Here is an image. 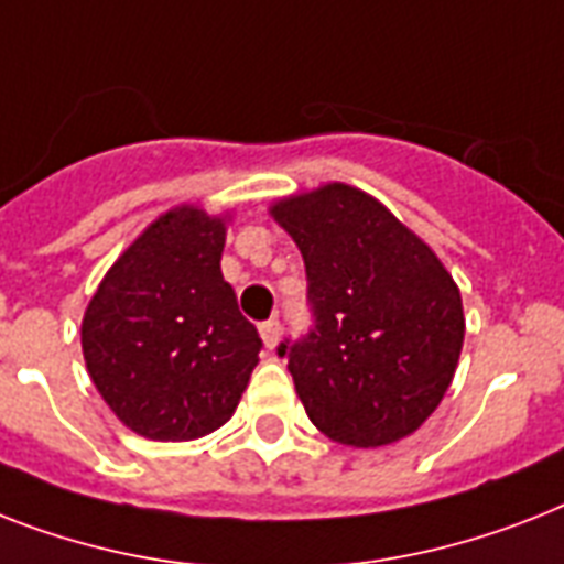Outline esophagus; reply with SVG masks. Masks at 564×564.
Here are the masks:
<instances>
[{
	"instance_id": "1",
	"label": "esophagus",
	"mask_w": 564,
	"mask_h": 564,
	"mask_svg": "<svg viewBox=\"0 0 564 564\" xmlns=\"http://www.w3.org/2000/svg\"><path fill=\"white\" fill-rule=\"evenodd\" d=\"M260 338H263V345H267L269 350H274L278 341H281V322H278V318H269V322L260 324Z\"/></svg>"
}]
</instances>
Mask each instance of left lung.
Masks as SVG:
<instances>
[{
    "instance_id": "left-lung-1",
    "label": "left lung",
    "mask_w": 564,
    "mask_h": 564,
    "mask_svg": "<svg viewBox=\"0 0 564 564\" xmlns=\"http://www.w3.org/2000/svg\"><path fill=\"white\" fill-rule=\"evenodd\" d=\"M269 214L304 254L315 327L281 345L306 416L329 441L377 448L441 405L464 347L460 290L429 242L345 182Z\"/></svg>"
}]
</instances>
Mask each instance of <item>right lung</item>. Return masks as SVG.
<instances>
[{
	"label": "right lung",
	"instance_id": "1",
	"mask_svg": "<svg viewBox=\"0 0 564 564\" xmlns=\"http://www.w3.org/2000/svg\"><path fill=\"white\" fill-rule=\"evenodd\" d=\"M231 214L176 205L109 267L80 322L86 370L148 441H196L231 420L263 341L223 278Z\"/></svg>",
	"mask_w": 564,
	"mask_h": 564
}]
</instances>
